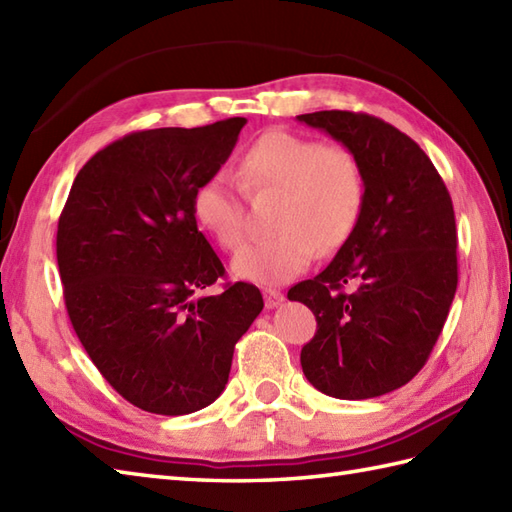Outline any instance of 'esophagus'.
Instances as JSON below:
<instances>
[{"label":"esophagus","instance_id":"obj_1","mask_svg":"<svg viewBox=\"0 0 512 512\" xmlns=\"http://www.w3.org/2000/svg\"><path fill=\"white\" fill-rule=\"evenodd\" d=\"M264 301H266V308H277L284 303V295H281L279 290H273V288H266L264 290Z\"/></svg>","mask_w":512,"mask_h":512}]
</instances>
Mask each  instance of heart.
Returning <instances> with one entry per match:
<instances>
[{
  "mask_svg": "<svg viewBox=\"0 0 512 512\" xmlns=\"http://www.w3.org/2000/svg\"><path fill=\"white\" fill-rule=\"evenodd\" d=\"M248 193H279L275 231L233 259L235 277L262 286L286 284L301 275L317 253H334L354 235L365 209L361 160L343 145L273 129L259 136L237 162ZM193 217L224 250L246 237V213L235 184L211 176L193 191Z\"/></svg>",
  "mask_w": 512,
  "mask_h": 512,
  "instance_id": "1",
  "label": "heart"
}]
</instances>
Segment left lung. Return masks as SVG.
I'll return each mask as SVG.
<instances>
[{
	"label": "left lung",
	"instance_id": "obj_1",
	"mask_svg": "<svg viewBox=\"0 0 512 512\" xmlns=\"http://www.w3.org/2000/svg\"><path fill=\"white\" fill-rule=\"evenodd\" d=\"M361 160L365 209L330 266L288 290L317 317L303 374L341 400L389 394L427 363L458 288V231L447 184L400 129L363 112H312ZM345 285H352L347 293Z\"/></svg>",
	"mask_w": 512,
	"mask_h": 512
}]
</instances>
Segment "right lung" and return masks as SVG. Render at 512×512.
<instances>
[{"mask_svg":"<svg viewBox=\"0 0 512 512\" xmlns=\"http://www.w3.org/2000/svg\"><path fill=\"white\" fill-rule=\"evenodd\" d=\"M246 118L132 132L76 173L57 231L72 328L96 369L138 409L184 416L222 394L235 343L264 308L193 217V191L231 156Z\"/></svg>","mask_w":512,"mask_h":512,"instance_id":"1","label":"right lung"}]
</instances>
